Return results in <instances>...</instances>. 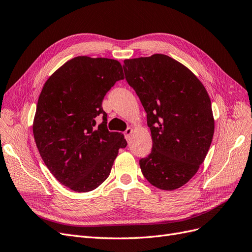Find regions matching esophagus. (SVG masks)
Here are the masks:
<instances>
[{"mask_svg":"<svg viewBox=\"0 0 252 252\" xmlns=\"http://www.w3.org/2000/svg\"><path fill=\"white\" fill-rule=\"evenodd\" d=\"M132 131H133V129H132L131 127H128V128L126 129V130L124 131V134H125L126 138H128V136L132 133Z\"/></svg>","mask_w":252,"mask_h":252,"instance_id":"34e87169","label":"esophagus"}]
</instances>
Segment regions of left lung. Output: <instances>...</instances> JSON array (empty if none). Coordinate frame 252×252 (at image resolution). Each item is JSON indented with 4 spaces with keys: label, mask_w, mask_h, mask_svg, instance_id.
Returning <instances> with one entry per match:
<instances>
[{
    "label": "left lung",
    "mask_w": 252,
    "mask_h": 252,
    "mask_svg": "<svg viewBox=\"0 0 252 252\" xmlns=\"http://www.w3.org/2000/svg\"><path fill=\"white\" fill-rule=\"evenodd\" d=\"M123 67L151 131L152 150L140 161L142 173L158 189H178L199 170L212 142L207 90L186 66L161 53L125 60Z\"/></svg>",
    "instance_id": "obj_1"
}]
</instances>
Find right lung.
Returning a JSON list of instances; mask_svg holds the SVG:
<instances>
[{
	"label": "right lung",
	"mask_w": 252,
	"mask_h": 252,
	"mask_svg": "<svg viewBox=\"0 0 252 252\" xmlns=\"http://www.w3.org/2000/svg\"><path fill=\"white\" fill-rule=\"evenodd\" d=\"M124 79L117 60L75 57L53 72L37 101L32 131L41 158L61 184L77 192L97 188L109 177L127 142L110 132L102 108L105 94ZM101 114L103 122L95 126Z\"/></svg>",
	"instance_id": "right-lung-1"
}]
</instances>
